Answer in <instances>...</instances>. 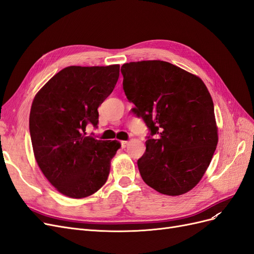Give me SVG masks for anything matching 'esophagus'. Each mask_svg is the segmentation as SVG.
Returning a JSON list of instances; mask_svg holds the SVG:
<instances>
[{
  "label": "esophagus",
  "instance_id": "1",
  "mask_svg": "<svg viewBox=\"0 0 254 254\" xmlns=\"http://www.w3.org/2000/svg\"><path fill=\"white\" fill-rule=\"evenodd\" d=\"M128 144H129V142H128V141H122V142H121L122 148H126L127 146H128Z\"/></svg>",
  "mask_w": 254,
  "mask_h": 254
}]
</instances>
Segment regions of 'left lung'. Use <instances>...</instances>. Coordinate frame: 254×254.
<instances>
[{"label":"left lung","mask_w":254,"mask_h":254,"mask_svg":"<svg viewBox=\"0 0 254 254\" xmlns=\"http://www.w3.org/2000/svg\"><path fill=\"white\" fill-rule=\"evenodd\" d=\"M121 72L135 106L131 111L150 130L137 160L142 179L161 194L188 193L201 180L218 142L210 92L198 76L166 61L129 63Z\"/></svg>","instance_id":"obj_1"}]
</instances>
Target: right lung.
<instances>
[{"mask_svg": "<svg viewBox=\"0 0 254 254\" xmlns=\"http://www.w3.org/2000/svg\"><path fill=\"white\" fill-rule=\"evenodd\" d=\"M120 65L64 67L36 94L29 114L34 155L53 187L70 198L94 194L106 183L119 141L88 135L97 108L118 82Z\"/></svg>", "mask_w": 254, "mask_h": 254, "instance_id": "obj_1", "label": "right lung"}]
</instances>
